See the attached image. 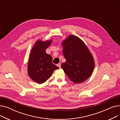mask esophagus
Returning <instances> with one entry per match:
<instances>
[{
  "label": "esophagus",
  "instance_id": "obj_1",
  "mask_svg": "<svg viewBox=\"0 0 120 120\" xmlns=\"http://www.w3.org/2000/svg\"><path fill=\"white\" fill-rule=\"evenodd\" d=\"M57 66L59 68H61V64L60 63H58L57 65Z\"/></svg>",
  "mask_w": 120,
  "mask_h": 120
}]
</instances>
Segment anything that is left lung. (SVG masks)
<instances>
[{
    "mask_svg": "<svg viewBox=\"0 0 120 120\" xmlns=\"http://www.w3.org/2000/svg\"><path fill=\"white\" fill-rule=\"evenodd\" d=\"M63 53L66 61L61 68L75 84L82 83L91 76L95 66L92 54L78 37L70 35L62 42Z\"/></svg>",
    "mask_w": 120,
    "mask_h": 120,
    "instance_id": "8db88e82",
    "label": "left lung"
}]
</instances>
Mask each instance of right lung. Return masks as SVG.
<instances>
[{
	"instance_id": "obj_1",
	"label": "right lung",
	"mask_w": 120,
	"mask_h": 120,
	"mask_svg": "<svg viewBox=\"0 0 120 120\" xmlns=\"http://www.w3.org/2000/svg\"><path fill=\"white\" fill-rule=\"evenodd\" d=\"M52 40L43 41L38 40L30 53L28 63V73L30 79L38 84L48 80L55 70L59 68L52 64V56L46 52Z\"/></svg>"
}]
</instances>
